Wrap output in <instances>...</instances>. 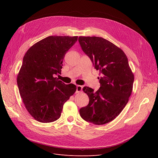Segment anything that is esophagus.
<instances>
[{
	"label": "esophagus",
	"instance_id": "34e87169",
	"mask_svg": "<svg viewBox=\"0 0 158 158\" xmlns=\"http://www.w3.org/2000/svg\"><path fill=\"white\" fill-rule=\"evenodd\" d=\"M82 88H83V87L82 86V85H78L77 86H76V93H79L80 92H82Z\"/></svg>",
	"mask_w": 158,
	"mask_h": 158
}]
</instances>
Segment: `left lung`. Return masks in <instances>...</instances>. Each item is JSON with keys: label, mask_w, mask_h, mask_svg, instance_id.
Segmentation results:
<instances>
[{"label": "left lung", "mask_w": 158, "mask_h": 158, "mask_svg": "<svg viewBox=\"0 0 158 158\" xmlns=\"http://www.w3.org/2000/svg\"><path fill=\"white\" fill-rule=\"evenodd\" d=\"M82 51L99 72L101 86L96 92L87 86L83 91L89 102L80 109L84 120L101 125L114 120L125 108L132 92L134 74L123 51L99 37L80 36Z\"/></svg>", "instance_id": "1"}]
</instances>
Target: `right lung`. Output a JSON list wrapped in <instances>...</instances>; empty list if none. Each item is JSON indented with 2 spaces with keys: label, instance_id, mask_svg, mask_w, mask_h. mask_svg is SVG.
<instances>
[{
  "label": "right lung",
  "instance_id": "right-lung-1",
  "mask_svg": "<svg viewBox=\"0 0 158 158\" xmlns=\"http://www.w3.org/2000/svg\"><path fill=\"white\" fill-rule=\"evenodd\" d=\"M78 36H49L32 45L23 56L17 84L23 104L32 117L41 123L59 118L63 105L76 90L55 76L63 68L65 54Z\"/></svg>",
  "mask_w": 158,
  "mask_h": 158
}]
</instances>
